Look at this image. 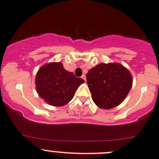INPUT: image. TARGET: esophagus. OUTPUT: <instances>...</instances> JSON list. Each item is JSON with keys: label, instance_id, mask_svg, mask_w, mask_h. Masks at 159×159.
Returning a JSON list of instances; mask_svg holds the SVG:
<instances>
[{"label": "esophagus", "instance_id": "34e87169", "mask_svg": "<svg viewBox=\"0 0 159 159\" xmlns=\"http://www.w3.org/2000/svg\"><path fill=\"white\" fill-rule=\"evenodd\" d=\"M81 78H82V79H84L85 81V80H86V76H85V75H83L82 76H81Z\"/></svg>", "mask_w": 159, "mask_h": 159}]
</instances>
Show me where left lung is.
Segmentation results:
<instances>
[{"mask_svg": "<svg viewBox=\"0 0 159 159\" xmlns=\"http://www.w3.org/2000/svg\"><path fill=\"white\" fill-rule=\"evenodd\" d=\"M86 78L93 101L106 110L120 104L133 84L129 71L118 63L98 65L89 70Z\"/></svg>", "mask_w": 159, "mask_h": 159, "instance_id": "1", "label": "left lung"}]
</instances>
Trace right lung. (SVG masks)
I'll list each match as a JSON object with an SVG mask.
<instances>
[{
	"instance_id": "add662e5",
	"label": "right lung",
	"mask_w": 159,
	"mask_h": 159,
	"mask_svg": "<svg viewBox=\"0 0 159 159\" xmlns=\"http://www.w3.org/2000/svg\"><path fill=\"white\" fill-rule=\"evenodd\" d=\"M84 81L68 72L61 62H52L42 66L36 77V91L50 105L61 107L74 97L78 87Z\"/></svg>"
}]
</instances>
